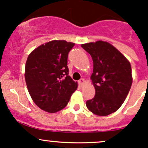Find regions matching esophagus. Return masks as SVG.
Instances as JSON below:
<instances>
[{"mask_svg":"<svg viewBox=\"0 0 148 148\" xmlns=\"http://www.w3.org/2000/svg\"><path fill=\"white\" fill-rule=\"evenodd\" d=\"M84 83H85V80L84 79H81L80 80H79V84L80 85H83Z\"/></svg>","mask_w":148,"mask_h":148,"instance_id":"34e87169","label":"esophagus"}]
</instances>
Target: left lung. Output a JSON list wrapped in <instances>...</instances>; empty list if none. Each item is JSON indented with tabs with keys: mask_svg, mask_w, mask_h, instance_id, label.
<instances>
[{
	"mask_svg": "<svg viewBox=\"0 0 148 148\" xmlns=\"http://www.w3.org/2000/svg\"><path fill=\"white\" fill-rule=\"evenodd\" d=\"M93 60L91 79L95 89L93 99L86 101L88 110L98 116L117 111L125 102L132 84V68L120 51L107 41L82 44Z\"/></svg>",
	"mask_w": 148,
	"mask_h": 148,
	"instance_id": "1",
	"label": "left lung"
}]
</instances>
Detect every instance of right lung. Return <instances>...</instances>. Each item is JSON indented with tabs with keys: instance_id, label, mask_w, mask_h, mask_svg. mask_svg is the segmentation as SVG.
<instances>
[{
	"instance_id": "1",
	"label": "right lung",
	"mask_w": 148,
	"mask_h": 148,
	"mask_svg": "<svg viewBox=\"0 0 148 148\" xmlns=\"http://www.w3.org/2000/svg\"><path fill=\"white\" fill-rule=\"evenodd\" d=\"M74 43L53 40L30 53L25 80L34 102L45 112L55 113L67 105L78 84L68 75L67 58Z\"/></svg>"
}]
</instances>
